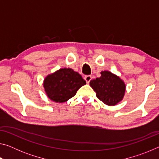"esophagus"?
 <instances>
[{"label": "esophagus", "instance_id": "obj_1", "mask_svg": "<svg viewBox=\"0 0 159 159\" xmlns=\"http://www.w3.org/2000/svg\"><path fill=\"white\" fill-rule=\"evenodd\" d=\"M91 79H92V77H91V76H84V79H85V80L86 81V83H88V84L90 83Z\"/></svg>", "mask_w": 159, "mask_h": 159}]
</instances>
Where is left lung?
Wrapping results in <instances>:
<instances>
[{"instance_id":"8db88e82","label":"left lung","mask_w":159,"mask_h":159,"mask_svg":"<svg viewBox=\"0 0 159 159\" xmlns=\"http://www.w3.org/2000/svg\"><path fill=\"white\" fill-rule=\"evenodd\" d=\"M101 76L90 81L96 96L103 103L114 106L124 98L126 85L120 78L109 71H102Z\"/></svg>"}]
</instances>
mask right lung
Here are the masks:
<instances>
[{
  "label": "right lung",
  "instance_id": "1",
  "mask_svg": "<svg viewBox=\"0 0 159 159\" xmlns=\"http://www.w3.org/2000/svg\"><path fill=\"white\" fill-rule=\"evenodd\" d=\"M85 84L82 76L71 68H62L48 74L43 83L48 98L59 103L73 98L78 90Z\"/></svg>",
  "mask_w": 159,
  "mask_h": 159
}]
</instances>
